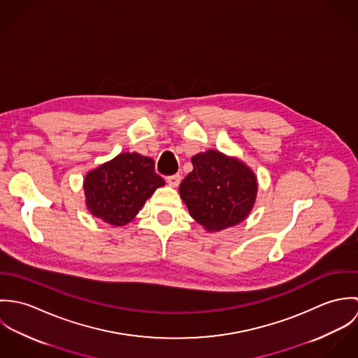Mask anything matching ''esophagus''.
<instances>
[{
    "instance_id": "obj_1",
    "label": "esophagus",
    "mask_w": 358,
    "mask_h": 358,
    "mask_svg": "<svg viewBox=\"0 0 358 358\" xmlns=\"http://www.w3.org/2000/svg\"><path fill=\"white\" fill-rule=\"evenodd\" d=\"M180 180H182V176H180V175H178V173H175V175H171V176H168V178H166V182H168V185H169V186H172V187H176V186H179Z\"/></svg>"
}]
</instances>
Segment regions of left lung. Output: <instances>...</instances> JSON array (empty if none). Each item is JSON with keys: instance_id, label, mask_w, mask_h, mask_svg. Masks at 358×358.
<instances>
[{"instance_id": "left-lung-1", "label": "left lung", "mask_w": 358, "mask_h": 358, "mask_svg": "<svg viewBox=\"0 0 358 358\" xmlns=\"http://www.w3.org/2000/svg\"><path fill=\"white\" fill-rule=\"evenodd\" d=\"M179 193L190 215L209 231L243 222L255 203V173L241 161L208 150L192 158Z\"/></svg>"}]
</instances>
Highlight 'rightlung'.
<instances>
[{"instance_id": "obj_1", "label": "right lung", "mask_w": 358, "mask_h": 358, "mask_svg": "<svg viewBox=\"0 0 358 358\" xmlns=\"http://www.w3.org/2000/svg\"><path fill=\"white\" fill-rule=\"evenodd\" d=\"M164 179L154 161L138 153H122L91 171L84 180L87 206L92 215L113 226L131 222Z\"/></svg>"}]
</instances>
